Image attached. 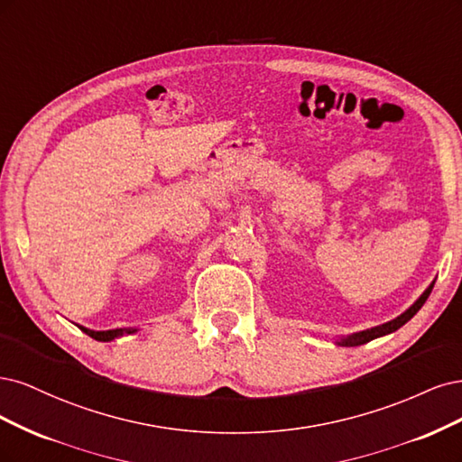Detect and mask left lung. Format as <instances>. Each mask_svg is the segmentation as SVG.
<instances>
[{
    "mask_svg": "<svg viewBox=\"0 0 462 462\" xmlns=\"http://www.w3.org/2000/svg\"><path fill=\"white\" fill-rule=\"evenodd\" d=\"M431 288H434V284H430V288L419 297V301H416L411 309H407V310L403 312V315L397 317L395 320H390V322H385V324H382V326H376V328H370V330H365V332H359V334H353V336H349V337H346V339H341L339 346H347V347L363 346V344H366V341H370V339L395 332L397 328H401V326H403L405 322H409V320L416 315V312L420 310V307H422V305L426 303V300H428V295H430Z\"/></svg>",
    "mask_w": 462,
    "mask_h": 462,
    "instance_id": "obj_1",
    "label": "left lung"
}]
</instances>
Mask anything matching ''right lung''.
<instances>
[{"mask_svg": "<svg viewBox=\"0 0 462 462\" xmlns=\"http://www.w3.org/2000/svg\"><path fill=\"white\" fill-rule=\"evenodd\" d=\"M80 330H82V332H86V334H88V336H90V337L97 339V341H111V339H115L116 336H121L123 332H126V334H132V332H136V330H132V328H128V330H107V332H94V330H88V328H82V326H80Z\"/></svg>", "mask_w": 462, "mask_h": 462, "instance_id": "1", "label": "right lung"}]
</instances>
